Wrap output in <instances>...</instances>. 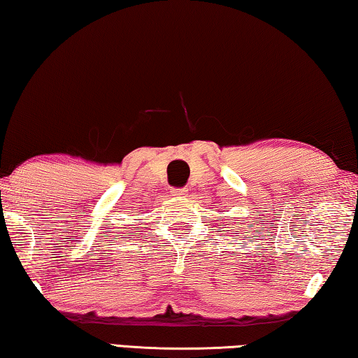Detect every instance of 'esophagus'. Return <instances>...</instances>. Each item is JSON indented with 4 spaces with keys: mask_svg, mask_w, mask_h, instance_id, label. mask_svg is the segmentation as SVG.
I'll return each mask as SVG.
<instances>
[{
    "mask_svg": "<svg viewBox=\"0 0 358 358\" xmlns=\"http://www.w3.org/2000/svg\"><path fill=\"white\" fill-rule=\"evenodd\" d=\"M172 196H175V197H186L187 196V189H186V187H181V189H173L172 191Z\"/></svg>",
    "mask_w": 358,
    "mask_h": 358,
    "instance_id": "1",
    "label": "esophagus"
}]
</instances>
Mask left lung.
I'll return each mask as SVG.
<instances>
[{
    "mask_svg": "<svg viewBox=\"0 0 358 358\" xmlns=\"http://www.w3.org/2000/svg\"><path fill=\"white\" fill-rule=\"evenodd\" d=\"M251 227H252V226H251Z\"/></svg>",
    "mask_w": 358,
    "mask_h": 358,
    "instance_id": "8db88e82",
    "label": "left lung"
}]
</instances>
